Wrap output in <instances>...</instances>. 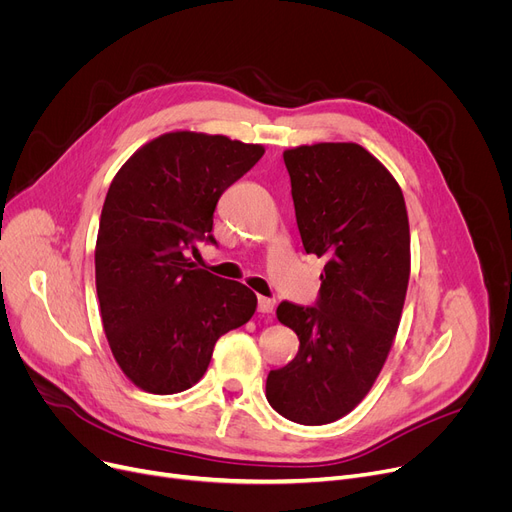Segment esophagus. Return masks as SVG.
I'll return each mask as SVG.
<instances>
[{
    "mask_svg": "<svg viewBox=\"0 0 512 512\" xmlns=\"http://www.w3.org/2000/svg\"><path fill=\"white\" fill-rule=\"evenodd\" d=\"M274 307H276V301H274V299L259 297V301H257V309H259V313H274Z\"/></svg>",
    "mask_w": 512,
    "mask_h": 512,
    "instance_id": "1",
    "label": "esophagus"
}]
</instances>
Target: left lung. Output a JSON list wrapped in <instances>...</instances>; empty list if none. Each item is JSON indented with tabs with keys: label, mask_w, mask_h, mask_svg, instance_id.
<instances>
[{
	"label": "left lung",
	"mask_w": 512,
	"mask_h": 512,
	"mask_svg": "<svg viewBox=\"0 0 512 512\" xmlns=\"http://www.w3.org/2000/svg\"><path fill=\"white\" fill-rule=\"evenodd\" d=\"M307 253L326 257L315 307L278 305L299 353L267 375V402L303 425L351 413L392 348L411 274L405 197L394 176L357 143L284 151Z\"/></svg>",
	"instance_id": "left-lung-1"
}]
</instances>
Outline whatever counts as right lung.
<instances>
[{
	"mask_svg": "<svg viewBox=\"0 0 512 512\" xmlns=\"http://www.w3.org/2000/svg\"><path fill=\"white\" fill-rule=\"evenodd\" d=\"M263 153L222 134L166 132L112 180L95 247L97 299L114 359L141 390L195 386L218 338L253 317V290L186 255L199 240L215 245V205Z\"/></svg>",
	"mask_w": 512,
	"mask_h": 512,
	"instance_id": "right-lung-1",
	"label": "right lung"
}]
</instances>
